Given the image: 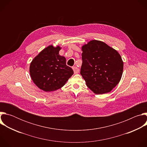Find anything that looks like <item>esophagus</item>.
Instances as JSON below:
<instances>
[{
  "mask_svg": "<svg viewBox=\"0 0 147 147\" xmlns=\"http://www.w3.org/2000/svg\"><path fill=\"white\" fill-rule=\"evenodd\" d=\"M73 71H74V74H77V73H79V69H78V68H77V67H76V66L73 67Z\"/></svg>",
  "mask_w": 147,
  "mask_h": 147,
  "instance_id": "obj_1",
  "label": "esophagus"
}]
</instances>
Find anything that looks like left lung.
<instances>
[{
    "label": "left lung",
    "mask_w": 147,
    "mask_h": 147,
    "mask_svg": "<svg viewBox=\"0 0 147 147\" xmlns=\"http://www.w3.org/2000/svg\"><path fill=\"white\" fill-rule=\"evenodd\" d=\"M80 73L95 94L111 92L121 80L123 61L119 52L100 40H92L82 48Z\"/></svg>",
    "instance_id": "obj_1"
}]
</instances>
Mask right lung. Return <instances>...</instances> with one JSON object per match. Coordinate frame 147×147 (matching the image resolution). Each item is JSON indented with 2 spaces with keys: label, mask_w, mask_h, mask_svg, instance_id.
Masks as SVG:
<instances>
[{
  "label": "right lung",
  "mask_w": 147,
  "mask_h": 147,
  "mask_svg": "<svg viewBox=\"0 0 147 147\" xmlns=\"http://www.w3.org/2000/svg\"><path fill=\"white\" fill-rule=\"evenodd\" d=\"M60 46L49 45L32 60L30 74L35 84L45 92L56 91L65 85L74 74L66 65L65 57L60 56Z\"/></svg>",
  "instance_id": "obj_1"
}]
</instances>
